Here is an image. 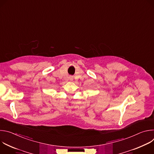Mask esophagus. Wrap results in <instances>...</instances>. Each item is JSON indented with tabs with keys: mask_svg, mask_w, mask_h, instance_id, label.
<instances>
[{
	"mask_svg": "<svg viewBox=\"0 0 154 154\" xmlns=\"http://www.w3.org/2000/svg\"><path fill=\"white\" fill-rule=\"evenodd\" d=\"M69 80H71V81H72V80H73V77H72V76H70V77H69Z\"/></svg>",
	"mask_w": 154,
	"mask_h": 154,
	"instance_id": "34e87169",
	"label": "esophagus"
}]
</instances>
